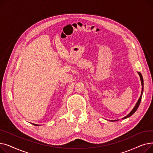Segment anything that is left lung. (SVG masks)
Masks as SVG:
<instances>
[{
    "label": "left lung",
    "instance_id": "left-lung-1",
    "mask_svg": "<svg viewBox=\"0 0 153 153\" xmlns=\"http://www.w3.org/2000/svg\"><path fill=\"white\" fill-rule=\"evenodd\" d=\"M138 74H139V76H140V80H141V85H142V91H141V95H140V98H139V99H138V102H136V105H135V106L134 107V108H133V110L130 112L129 114H128L126 116H125V117H123L122 119H125V118H128V117H131L134 112L136 111V110L138 109V107H139V105H140V102H141V98H142V95H143V85H144V83H143V76H142V75H141V74L140 73V72H138ZM118 120H111V122H116V121H118Z\"/></svg>",
    "mask_w": 153,
    "mask_h": 153
}]
</instances>
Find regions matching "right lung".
I'll list each match as a JSON object with an SVG mask.
<instances>
[{"mask_svg":"<svg viewBox=\"0 0 153 153\" xmlns=\"http://www.w3.org/2000/svg\"><path fill=\"white\" fill-rule=\"evenodd\" d=\"M33 125H35V126H39V125H36V124H34V123H32Z\"/></svg>","mask_w":153,"mask_h":153,"instance_id":"1","label":"right lung"}]
</instances>
